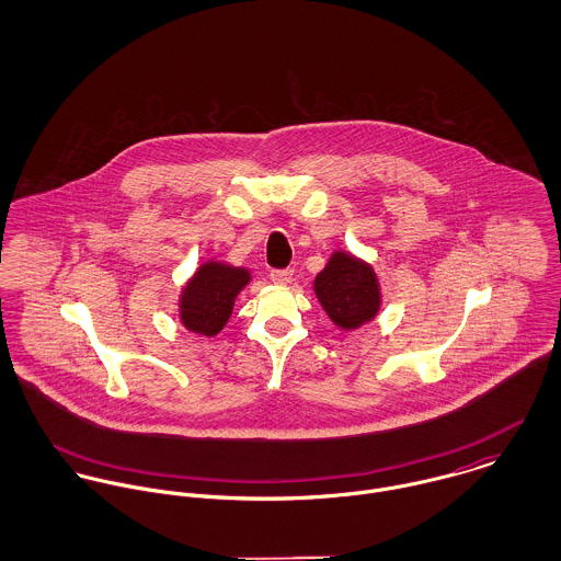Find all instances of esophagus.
<instances>
[{
  "mask_svg": "<svg viewBox=\"0 0 561 561\" xmlns=\"http://www.w3.org/2000/svg\"><path fill=\"white\" fill-rule=\"evenodd\" d=\"M270 278L274 285H289L294 278V270H272Z\"/></svg>",
  "mask_w": 561,
  "mask_h": 561,
  "instance_id": "1",
  "label": "esophagus"
}]
</instances>
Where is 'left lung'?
<instances>
[{
	"label": "left lung",
	"mask_w": 561,
	"mask_h": 561,
	"mask_svg": "<svg viewBox=\"0 0 561 561\" xmlns=\"http://www.w3.org/2000/svg\"><path fill=\"white\" fill-rule=\"evenodd\" d=\"M313 291L330 321L343 330H356L382 309V289L376 270L350 250H334L313 280Z\"/></svg>",
	"instance_id": "obj_1"
}]
</instances>
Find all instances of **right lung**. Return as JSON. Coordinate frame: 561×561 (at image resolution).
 I'll list each match as a JSON object with an SVG mask.
<instances>
[{"label": "right lung", "mask_w": 561, "mask_h": 561, "mask_svg": "<svg viewBox=\"0 0 561 561\" xmlns=\"http://www.w3.org/2000/svg\"><path fill=\"white\" fill-rule=\"evenodd\" d=\"M252 280L250 270L220 259L203 261L179 294V321L201 336H216L231 320L236 300Z\"/></svg>", "instance_id": "obj_1"}]
</instances>
